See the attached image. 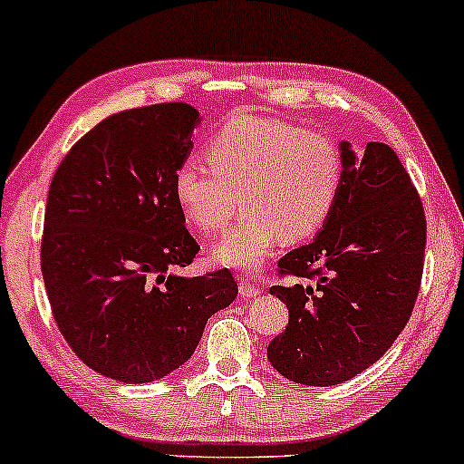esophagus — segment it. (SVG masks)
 I'll return each instance as SVG.
<instances>
[{
	"label": "esophagus",
	"mask_w": 464,
	"mask_h": 464,
	"mask_svg": "<svg viewBox=\"0 0 464 464\" xmlns=\"http://www.w3.org/2000/svg\"><path fill=\"white\" fill-rule=\"evenodd\" d=\"M259 292H262V287L255 284V281L244 279V276H242V279H239V295H242L244 299H255V296H257Z\"/></svg>",
	"instance_id": "obj_1"
}]
</instances>
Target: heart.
Returning <instances> with one entry per match:
<instances>
[{
  "label": "heart",
  "mask_w": 464,
  "mask_h": 464,
  "mask_svg": "<svg viewBox=\"0 0 464 464\" xmlns=\"http://www.w3.org/2000/svg\"><path fill=\"white\" fill-rule=\"evenodd\" d=\"M207 161L179 165L174 196L188 220L216 236L239 202L242 220L211 250L216 264L250 270L276 239L303 242L327 225L343 189V154L321 132L242 115L207 141Z\"/></svg>",
  "instance_id": "1"
}]
</instances>
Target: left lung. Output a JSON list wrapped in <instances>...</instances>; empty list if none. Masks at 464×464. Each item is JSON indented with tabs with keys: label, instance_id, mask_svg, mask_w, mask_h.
Here are the masks:
<instances>
[{
	"label": "left lung",
	"instance_id": "8db88e82",
	"mask_svg": "<svg viewBox=\"0 0 464 464\" xmlns=\"http://www.w3.org/2000/svg\"><path fill=\"white\" fill-rule=\"evenodd\" d=\"M340 150L343 189L327 225L276 264L312 284L270 287L290 318L268 360L305 386L343 384L375 364L406 327L423 275V202L395 150L380 141Z\"/></svg>",
	"mask_w": 464,
	"mask_h": 464
}]
</instances>
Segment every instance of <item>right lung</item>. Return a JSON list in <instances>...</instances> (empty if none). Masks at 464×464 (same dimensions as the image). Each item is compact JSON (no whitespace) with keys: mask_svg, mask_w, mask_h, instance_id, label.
<instances>
[{"mask_svg":"<svg viewBox=\"0 0 464 464\" xmlns=\"http://www.w3.org/2000/svg\"><path fill=\"white\" fill-rule=\"evenodd\" d=\"M200 113L185 102L115 113L73 143L47 194L41 273L63 338L89 369L146 384L179 369L207 318L237 296L227 268L174 273L200 246L174 174Z\"/></svg>","mask_w":464,"mask_h":464,"instance_id":"1","label":"right lung"}]
</instances>
